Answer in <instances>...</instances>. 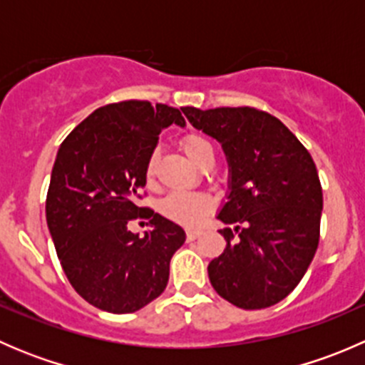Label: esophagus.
<instances>
[{"mask_svg":"<svg viewBox=\"0 0 365 365\" xmlns=\"http://www.w3.org/2000/svg\"><path fill=\"white\" fill-rule=\"evenodd\" d=\"M200 235H201V231H197V230L187 231V240H196V238L200 237Z\"/></svg>","mask_w":365,"mask_h":365,"instance_id":"esophagus-1","label":"esophagus"}]
</instances>
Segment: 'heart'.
<instances>
[{
	"label": "heart",
	"instance_id": "obj_1",
	"mask_svg": "<svg viewBox=\"0 0 365 365\" xmlns=\"http://www.w3.org/2000/svg\"><path fill=\"white\" fill-rule=\"evenodd\" d=\"M182 148L192 164L200 165L206 155L213 153V146L203 135L189 134L182 139ZM155 175L153 160L146 165V178L152 180ZM160 213L176 224L187 227H196L212 210V200L201 192H171L160 201Z\"/></svg>",
	"mask_w": 365,
	"mask_h": 365
}]
</instances>
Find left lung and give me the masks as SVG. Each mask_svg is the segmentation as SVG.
<instances>
[{
  "label": "left lung",
  "mask_w": 365,
  "mask_h": 365,
  "mask_svg": "<svg viewBox=\"0 0 365 365\" xmlns=\"http://www.w3.org/2000/svg\"><path fill=\"white\" fill-rule=\"evenodd\" d=\"M220 143L226 203L217 219L226 249L208 264L213 289L242 309H264L295 289L319 242L323 192L311 153L272 114L254 108H182Z\"/></svg>",
  "instance_id": "8db88e82"
}]
</instances>
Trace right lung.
Wrapping results in <instances>:
<instances>
[{
    "mask_svg": "<svg viewBox=\"0 0 365 365\" xmlns=\"http://www.w3.org/2000/svg\"><path fill=\"white\" fill-rule=\"evenodd\" d=\"M185 127L176 108L127 101L98 108L58 148L46 201L47 227L65 275L102 311L127 314L155 300L168 286L169 261L185 231L135 205L160 130ZM146 216L150 230H128Z\"/></svg>",
    "mask_w": 365,
    "mask_h": 365,
    "instance_id": "add662e5",
    "label": "right lung"
}]
</instances>
